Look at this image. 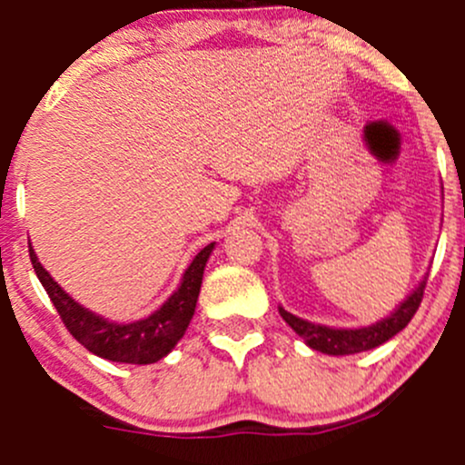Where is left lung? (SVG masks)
Instances as JSON below:
<instances>
[{"instance_id":"left-lung-1","label":"left lung","mask_w":465,"mask_h":465,"mask_svg":"<svg viewBox=\"0 0 465 465\" xmlns=\"http://www.w3.org/2000/svg\"><path fill=\"white\" fill-rule=\"evenodd\" d=\"M428 283V276L419 283V288L396 308L389 317L380 320L371 326L364 328H331V326H320V323H312L302 320V317H294L292 312L279 308L281 317L285 323L297 332L299 337L306 340V344L311 349L322 351L328 355H353L362 353V351H371L376 346L384 344L387 340H391L396 332H401L407 323L411 322V317L419 311L420 302H423V290Z\"/></svg>"}]
</instances>
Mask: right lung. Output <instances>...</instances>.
I'll return each mask as SVG.
<instances>
[{"label": "right lung", "mask_w": 465, "mask_h": 465, "mask_svg": "<svg viewBox=\"0 0 465 465\" xmlns=\"http://www.w3.org/2000/svg\"><path fill=\"white\" fill-rule=\"evenodd\" d=\"M211 252H213V242L206 245L204 250H200V254L195 256L193 262L186 267L175 292L153 315L143 317L139 322L116 323L103 320L96 312L87 311L81 303L74 302L51 279V274L42 267V262L37 261L35 252L29 245L33 270H35L42 288L49 294L51 303L55 306L60 320L67 326V331L85 346L89 353L98 355L103 360H112V362L125 364L157 362V360L166 358L175 349L177 341L184 337L186 328H189L191 320H193L200 285H203L204 265L209 261Z\"/></svg>", "instance_id": "right-lung-1"}]
</instances>
